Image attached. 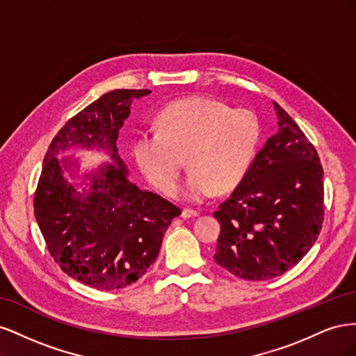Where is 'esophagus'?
Listing matches in <instances>:
<instances>
[{"label": "esophagus", "mask_w": 356, "mask_h": 356, "mask_svg": "<svg viewBox=\"0 0 356 356\" xmlns=\"http://www.w3.org/2000/svg\"><path fill=\"white\" fill-rule=\"evenodd\" d=\"M197 215H199V211H196V209H182L181 217L182 218H193V217H197Z\"/></svg>", "instance_id": "obj_1"}]
</instances>
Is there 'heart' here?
<instances>
[{
  "label": "heart",
  "mask_w": 356,
  "mask_h": 356,
  "mask_svg": "<svg viewBox=\"0 0 356 356\" xmlns=\"http://www.w3.org/2000/svg\"><path fill=\"white\" fill-rule=\"evenodd\" d=\"M157 134H139L134 157L160 191L172 195L184 168L182 195L193 202L227 193L250 172L261 141V123L250 108H232L218 99L191 96L169 104L156 118Z\"/></svg>",
  "instance_id": "obj_1"
}]
</instances>
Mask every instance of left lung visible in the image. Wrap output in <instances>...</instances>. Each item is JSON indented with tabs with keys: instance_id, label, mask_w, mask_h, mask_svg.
I'll use <instances>...</instances> for the list:
<instances>
[{
	"instance_id": "obj_1",
	"label": "left lung",
	"mask_w": 356,
	"mask_h": 356,
	"mask_svg": "<svg viewBox=\"0 0 356 356\" xmlns=\"http://www.w3.org/2000/svg\"><path fill=\"white\" fill-rule=\"evenodd\" d=\"M275 104L279 131L213 217L220 221L213 260L246 281L284 275L316 242L324 222V170L315 147Z\"/></svg>"
}]
</instances>
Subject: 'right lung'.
Here are the masks:
<instances>
[{
    "instance_id": "right-lung-1",
    "label": "right lung",
    "mask_w": 356,
    "mask_h": 356,
    "mask_svg": "<svg viewBox=\"0 0 356 356\" xmlns=\"http://www.w3.org/2000/svg\"><path fill=\"white\" fill-rule=\"evenodd\" d=\"M152 90L117 89L71 117L53 138L42 161L34 213L53 260L68 276L96 289L113 291L136 282L159 255L170 221L181 209L129 179L117 138L131 105ZM70 147L104 149L113 160L85 176L80 193L63 178L74 162L56 156Z\"/></svg>"
}]
</instances>
